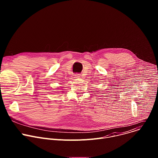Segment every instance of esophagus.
<instances>
[{
  "label": "esophagus",
  "mask_w": 158,
  "mask_h": 158,
  "mask_svg": "<svg viewBox=\"0 0 158 158\" xmlns=\"http://www.w3.org/2000/svg\"><path fill=\"white\" fill-rule=\"evenodd\" d=\"M75 76H76V77H77H77H80V76H80L79 74H76V75H75Z\"/></svg>",
  "instance_id": "obj_1"
}]
</instances>
